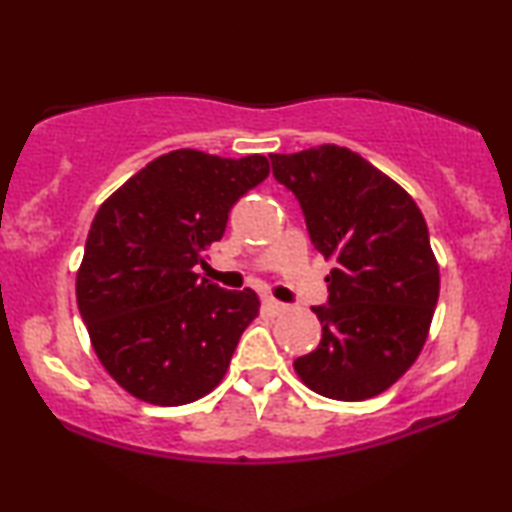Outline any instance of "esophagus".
I'll use <instances>...</instances> for the list:
<instances>
[{
	"label": "esophagus",
	"mask_w": 512,
	"mask_h": 512,
	"mask_svg": "<svg viewBox=\"0 0 512 512\" xmlns=\"http://www.w3.org/2000/svg\"><path fill=\"white\" fill-rule=\"evenodd\" d=\"M263 310L268 312V314H272V317H277V314H282L286 310V305L279 303V300H275V298L265 296L263 298Z\"/></svg>",
	"instance_id": "1"
}]
</instances>
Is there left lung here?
<instances>
[{
    "mask_svg": "<svg viewBox=\"0 0 512 512\" xmlns=\"http://www.w3.org/2000/svg\"><path fill=\"white\" fill-rule=\"evenodd\" d=\"M272 174L303 207L314 249L333 261L314 352L293 361L305 387L366 401L408 373L422 352L440 270L417 202L359 153L324 144L270 153Z\"/></svg>",
    "mask_w": 512,
    "mask_h": 512,
    "instance_id": "left-lung-1",
    "label": "left lung"
}]
</instances>
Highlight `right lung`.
Segmentation results:
<instances>
[{
	"mask_svg": "<svg viewBox=\"0 0 512 512\" xmlns=\"http://www.w3.org/2000/svg\"><path fill=\"white\" fill-rule=\"evenodd\" d=\"M270 174L265 156L177 149L109 195L88 230L76 303L104 370L139 401L186 405L226 375L258 317L251 289L195 272L226 233L228 212Z\"/></svg>",
	"mask_w": 512,
	"mask_h": 512,
	"instance_id": "obj_1",
	"label": "right lung"
}]
</instances>
